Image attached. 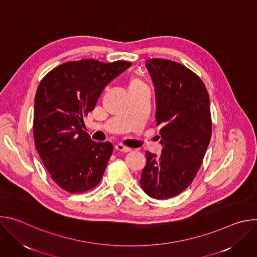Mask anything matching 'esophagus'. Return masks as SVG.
<instances>
[{"label": "esophagus", "instance_id": "obj_1", "mask_svg": "<svg viewBox=\"0 0 257 257\" xmlns=\"http://www.w3.org/2000/svg\"><path fill=\"white\" fill-rule=\"evenodd\" d=\"M115 150L118 151V152H121V153H129V152H131V149L126 148V146H124L122 144H116L115 145Z\"/></svg>", "mask_w": 257, "mask_h": 257}]
</instances>
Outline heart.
Listing matches in <instances>:
<instances>
[{
    "label": "heart",
    "mask_w": 257,
    "mask_h": 257,
    "mask_svg": "<svg viewBox=\"0 0 257 257\" xmlns=\"http://www.w3.org/2000/svg\"><path fill=\"white\" fill-rule=\"evenodd\" d=\"M145 84L144 82L137 76H132L129 79V89H133V88H138V87H144Z\"/></svg>",
    "instance_id": "heart-1"
}]
</instances>
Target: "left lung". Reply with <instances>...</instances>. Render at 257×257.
Returning <instances> with one entry per match:
<instances>
[{"label":"left lung","instance_id":"left-lung-1","mask_svg":"<svg viewBox=\"0 0 257 257\" xmlns=\"http://www.w3.org/2000/svg\"><path fill=\"white\" fill-rule=\"evenodd\" d=\"M157 98L162 154L145 153L140 186L156 199L184 191L195 178L211 137L209 96L190 69L166 59L146 61Z\"/></svg>","mask_w":257,"mask_h":257}]
</instances>
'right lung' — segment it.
<instances>
[{"mask_svg":"<svg viewBox=\"0 0 257 257\" xmlns=\"http://www.w3.org/2000/svg\"><path fill=\"white\" fill-rule=\"evenodd\" d=\"M130 66L126 61H72L42 79L34 98V144L62 189L81 193L101 180L113 144L91 140L83 130V119L94 108L105 85Z\"/></svg>","mask_w":257,"mask_h":257,"instance_id":"obj_1","label":"right lung"}]
</instances>
